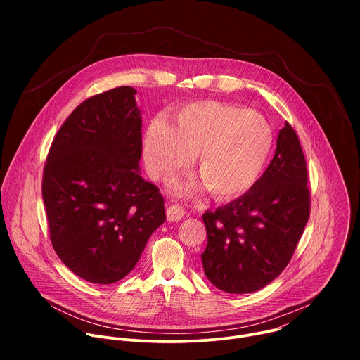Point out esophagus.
Returning <instances> with one entry per match:
<instances>
[{"mask_svg":"<svg viewBox=\"0 0 360 360\" xmlns=\"http://www.w3.org/2000/svg\"><path fill=\"white\" fill-rule=\"evenodd\" d=\"M185 217V211L179 205H172L167 210V218L169 222H178Z\"/></svg>","mask_w":360,"mask_h":360,"instance_id":"esophagus-1","label":"esophagus"}]
</instances>
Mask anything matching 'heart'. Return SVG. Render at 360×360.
Instances as JSON below:
<instances>
[{"label": "heart", "instance_id": "obj_1", "mask_svg": "<svg viewBox=\"0 0 360 360\" xmlns=\"http://www.w3.org/2000/svg\"><path fill=\"white\" fill-rule=\"evenodd\" d=\"M274 131L258 112L219 101H196L167 118H153L143 135L149 174L167 179L185 169L196 153V171L210 193L221 200L242 196L265 172L274 149ZM171 189H193L181 181Z\"/></svg>", "mask_w": 360, "mask_h": 360}]
</instances>
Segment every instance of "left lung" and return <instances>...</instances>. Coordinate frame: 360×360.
Returning <instances> with one entry per match:
<instances>
[{
    "instance_id": "obj_1",
    "label": "left lung",
    "mask_w": 360,
    "mask_h": 360,
    "mask_svg": "<svg viewBox=\"0 0 360 360\" xmlns=\"http://www.w3.org/2000/svg\"><path fill=\"white\" fill-rule=\"evenodd\" d=\"M306 184L303 152L286 122L274 160L255 186L202 215L208 245L200 258L211 283L242 295L262 289L282 274L309 219Z\"/></svg>"
}]
</instances>
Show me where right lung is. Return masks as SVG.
<instances>
[{
  "mask_svg": "<svg viewBox=\"0 0 360 360\" xmlns=\"http://www.w3.org/2000/svg\"><path fill=\"white\" fill-rule=\"evenodd\" d=\"M135 94L120 86L84 101L56 135L44 168L51 242L67 268L91 283L125 278L165 222L160 189L141 176Z\"/></svg>",
  "mask_w": 360,
  "mask_h": 360,
  "instance_id": "1",
  "label": "right lung"
}]
</instances>
